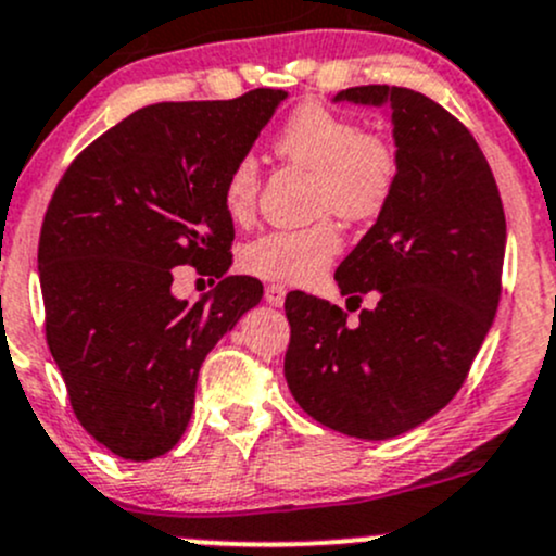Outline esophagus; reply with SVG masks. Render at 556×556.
Masks as SVG:
<instances>
[{"label":"esophagus","instance_id":"34e87169","mask_svg":"<svg viewBox=\"0 0 556 556\" xmlns=\"http://www.w3.org/2000/svg\"><path fill=\"white\" fill-rule=\"evenodd\" d=\"M285 295H288V290H285L282 285H266L264 298H266L268 306H282V303H285Z\"/></svg>","mask_w":556,"mask_h":556}]
</instances>
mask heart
<instances>
[{
	"instance_id": "obj_1",
	"label": "heart",
	"mask_w": 556,
	"mask_h": 556,
	"mask_svg": "<svg viewBox=\"0 0 556 556\" xmlns=\"http://www.w3.org/2000/svg\"><path fill=\"white\" fill-rule=\"evenodd\" d=\"M274 152L285 163L314 174L311 205L348 222H371L388 208L399 187L401 161L393 142L364 131L348 115L325 105H301L274 134ZM261 170L253 155L231 163L222 187L224 208L235 222H250L258 205ZM343 235L329 216L306 227L271 229L245 242L240 264L248 274L271 282L308 285L332 264Z\"/></svg>"
}]
</instances>
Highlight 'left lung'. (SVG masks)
<instances>
[{"instance_id":"left-lung-1","label":"left lung","mask_w":556,"mask_h":556,"mask_svg":"<svg viewBox=\"0 0 556 556\" xmlns=\"http://www.w3.org/2000/svg\"><path fill=\"white\" fill-rule=\"evenodd\" d=\"M338 100L388 105L401 176L377 224L334 271L348 325L306 292L285 301V377L329 430L386 441L441 412L467 380L502 298L506 218L493 170L459 118L406 87H351Z\"/></svg>"}]
</instances>
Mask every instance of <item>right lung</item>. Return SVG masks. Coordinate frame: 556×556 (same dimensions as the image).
<instances>
[{
  "mask_svg": "<svg viewBox=\"0 0 556 556\" xmlns=\"http://www.w3.org/2000/svg\"><path fill=\"white\" fill-rule=\"evenodd\" d=\"M285 97L148 105L78 152L54 187L39 235L47 345L76 419L121 459L179 443L205 356L264 295L258 279L224 277L235 224L222 187ZM179 265L223 282L179 302Z\"/></svg>",
  "mask_w": 556,
  "mask_h": 556,
  "instance_id": "1",
  "label": "right lung"
}]
</instances>
